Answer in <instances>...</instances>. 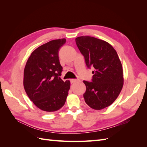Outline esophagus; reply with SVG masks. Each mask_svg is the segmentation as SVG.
Listing matches in <instances>:
<instances>
[{
  "instance_id": "1",
  "label": "esophagus",
  "mask_w": 147,
  "mask_h": 147,
  "mask_svg": "<svg viewBox=\"0 0 147 147\" xmlns=\"http://www.w3.org/2000/svg\"><path fill=\"white\" fill-rule=\"evenodd\" d=\"M70 81H71V83H75V82H78L79 80H77V79H71Z\"/></svg>"
}]
</instances>
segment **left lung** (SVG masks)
<instances>
[{"mask_svg":"<svg viewBox=\"0 0 147 147\" xmlns=\"http://www.w3.org/2000/svg\"><path fill=\"white\" fill-rule=\"evenodd\" d=\"M76 45L85 57L86 66L92 67V82L83 81L86 104L95 110H101L113 103L123 88V67L117 52L104 40L89 36L76 38Z\"/></svg>","mask_w":147,"mask_h":147,"instance_id":"1","label":"left lung"}]
</instances>
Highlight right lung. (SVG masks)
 Wrapping results in <instances>:
<instances>
[{
	"label": "right lung",
	"instance_id": "add662e5",
	"mask_svg": "<svg viewBox=\"0 0 147 147\" xmlns=\"http://www.w3.org/2000/svg\"><path fill=\"white\" fill-rule=\"evenodd\" d=\"M65 38L51 40L36 49L29 57L24 70L23 85L27 95L38 109L55 112L63 107L70 81L60 78L62 67L59 51Z\"/></svg>",
	"mask_w": 147,
	"mask_h": 147
}]
</instances>
